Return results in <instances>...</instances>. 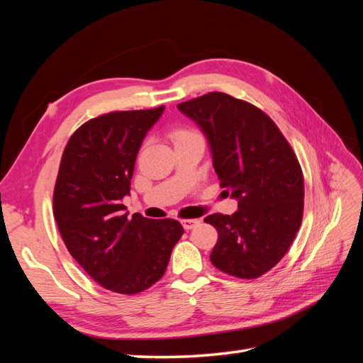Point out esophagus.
<instances>
[{"label": "esophagus", "instance_id": "esophagus-1", "mask_svg": "<svg viewBox=\"0 0 363 363\" xmlns=\"http://www.w3.org/2000/svg\"><path fill=\"white\" fill-rule=\"evenodd\" d=\"M200 224V219H182V225L184 230H192Z\"/></svg>", "mask_w": 363, "mask_h": 363}]
</instances>
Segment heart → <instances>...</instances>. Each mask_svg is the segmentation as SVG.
<instances>
[{"mask_svg":"<svg viewBox=\"0 0 363 363\" xmlns=\"http://www.w3.org/2000/svg\"><path fill=\"white\" fill-rule=\"evenodd\" d=\"M194 136H200V135L195 133L194 130H188V128H179V130H175L174 133H172L174 142L182 140V139H188V138H194Z\"/></svg>","mask_w":363,"mask_h":363,"instance_id":"obj_1","label":"heart"}]
</instances>
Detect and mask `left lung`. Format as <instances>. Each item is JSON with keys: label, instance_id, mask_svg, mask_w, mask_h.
<instances>
[{"label": "left lung", "instance_id": "left-lung-1", "mask_svg": "<svg viewBox=\"0 0 363 363\" xmlns=\"http://www.w3.org/2000/svg\"><path fill=\"white\" fill-rule=\"evenodd\" d=\"M177 107L201 127L221 188L238 200L233 215L204 218L218 232L211 260L228 276L257 279L286 255L301 225L298 159L265 112L232 95L208 92Z\"/></svg>", "mask_w": 363, "mask_h": 363}]
</instances>
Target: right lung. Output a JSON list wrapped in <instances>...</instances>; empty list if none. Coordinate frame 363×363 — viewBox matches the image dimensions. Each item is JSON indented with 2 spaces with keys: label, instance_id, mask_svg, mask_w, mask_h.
<instances>
[{
  "label": "right lung",
  "instance_id": "right-lung-1",
  "mask_svg": "<svg viewBox=\"0 0 363 363\" xmlns=\"http://www.w3.org/2000/svg\"><path fill=\"white\" fill-rule=\"evenodd\" d=\"M164 106L111 112L74 131L60 160L52 208L71 256L103 288L133 295L152 286L167 271L183 235L175 219L128 218L138 151Z\"/></svg>",
  "mask_w": 363,
  "mask_h": 363
}]
</instances>
